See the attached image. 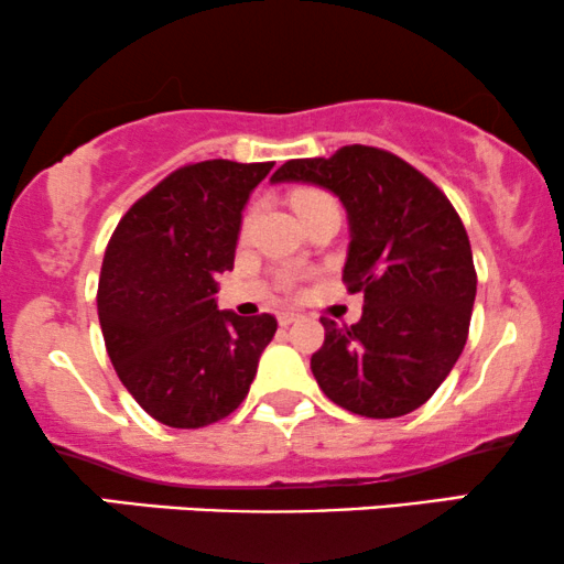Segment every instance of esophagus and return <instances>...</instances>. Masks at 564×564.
<instances>
[{
    "instance_id": "34e87169",
    "label": "esophagus",
    "mask_w": 564,
    "mask_h": 564,
    "mask_svg": "<svg viewBox=\"0 0 564 564\" xmlns=\"http://www.w3.org/2000/svg\"><path fill=\"white\" fill-rule=\"evenodd\" d=\"M297 318H301V314H295V311H282V314L276 316V322H280V326H290L295 324Z\"/></svg>"
}]
</instances>
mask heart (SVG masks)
I'll return each instance as SVG.
<instances>
[{"label":"heart","mask_w":564,"mask_h":564,"mask_svg":"<svg viewBox=\"0 0 564 564\" xmlns=\"http://www.w3.org/2000/svg\"><path fill=\"white\" fill-rule=\"evenodd\" d=\"M293 204H295V212L297 214H305V212H314L318 206H337L335 198L329 196V193L324 191H297L293 196Z\"/></svg>","instance_id":"1"}]
</instances>
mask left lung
<instances>
[{"mask_svg": "<svg viewBox=\"0 0 564 564\" xmlns=\"http://www.w3.org/2000/svg\"><path fill=\"white\" fill-rule=\"evenodd\" d=\"M271 183L326 187L350 221L343 280L364 293V316L322 318L324 345L311 356L322 392L366 419L413 413L457 364L474 314V253L455 206L415 166L360 143L290 159Z\"/></svg>", "mask_w": 564, "mask_h": 564, "instance_id": "8db88e82", "label": "left lung"}]
</instances>
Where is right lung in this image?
Returning <instances> with one entry per match:
<instances>
[{
  "label": "right lung",
  "mask_w": 564,
  "mask_h": 564,
  "mask_svg": "<svg viewBox=\"0 0 564 564\" xmlns=\"http://www.w3.org/2000/svg\"><path fill=\"white\" fill-rule=\"evenodd\" d=\"M274 162L187 164L138 198L112 232L99 276V324L117 377L172 429L217 423L246 400L271 314L219 311L242 208Z\"/></svg>",
  "instance_id": "add662e5"
}]
</instances>
